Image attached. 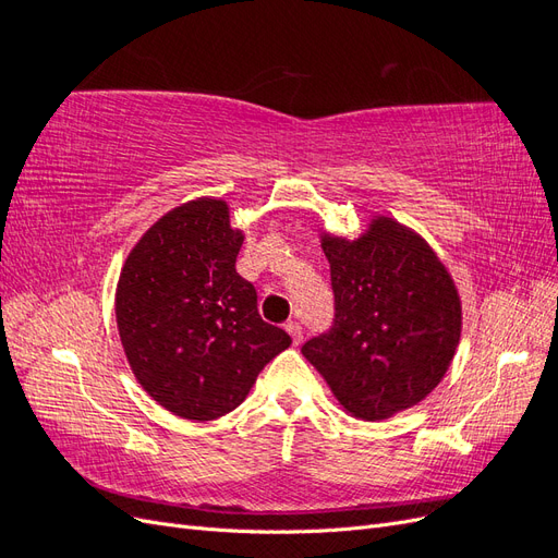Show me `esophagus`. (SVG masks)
Listing matches in <instances>:
<instances>
[{
  "label": "esophagus",
  "mask_w": 558,
  "mask_h": 558,
  "mask_svg": "<svg viewBox=\"0 0 558 558\" xmlns=\"http://www.w3.org/2000/svg\"><path fill=\"white\" fill-rule=\"evenodd\" d=\"M283 328H286V332H289V335L293 337L295 344L302 342V328H300V324H295V320H289V324H286Z\"/></svg>",
  "instance_id": "esophagus-1"
}]
</instances>
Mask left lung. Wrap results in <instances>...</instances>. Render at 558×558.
I'll use <instances>...</instances> for the list:
<instances>
[{"mask_svg":"<svg viewBox=\"0 0 558 558\" xmlns=\"http://www.w3.org/2000/svg\"><path fill=\"white\" fill-rule=\"evenodd\" d=\"M335 324L302 347L342 410L384 421L442 381L461 340L459 289L430 244L391 216L356 240L320 232Z\"/></svg>","mask_w":558,"mask_h":558,"instance_id":"1","label":"left lung"}]
</instances>
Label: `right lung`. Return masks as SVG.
Here are the masks:
<instances>
[{"mask_svg":"<svg viewBox=\"0 0 558 558\" xmlns=\"http://www.w3.org/2000/svg\"><path fill=\"white\" fill-rule=\"evenodd\" d=\"M244 232L226 199L174 207L132 246L116 286V324L134 377L167 412L214 421L240 408L291 337L258 314L234 269Z\"/></svg>","mask_w":558,"mask_h":558,"instance_id":"obj_1","label":"right lung"}]
</instances>
